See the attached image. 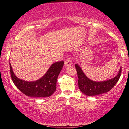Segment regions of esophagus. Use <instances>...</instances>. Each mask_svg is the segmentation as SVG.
I'll return each instance as SVG.
<instances>
[{
    "mask_svg": "<svg viewBox=\"0 0 129 129\" xmlns=\"http://www.w3.org/2000/svg\"><path fill=\"white\" fill-rule=\"evenodd\" d=\"M64 65L65 67H69V66H71L72 65V61L71 60V58L69 57H67L66 60H65L64 61Z\"/></svg>",
    "mask_w": 129,
    "mask_h": 129,
    "instance_id": "1",
    "label": "esophagus"
}]
</instances>
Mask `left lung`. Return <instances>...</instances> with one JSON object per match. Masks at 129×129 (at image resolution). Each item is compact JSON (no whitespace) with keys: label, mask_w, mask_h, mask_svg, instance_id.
<instances>
[{"label":"left lung","mask_w":129,"mask_h":129,"mask_svg":"<svg viewBox=\"0 0 129 129\" xmlns=\"http://www.w3.org/2000/svg\"><path fill=\"white\" fill-rule=\"evenodd\" d=\"M75 67L78 78V88L82 93L88 96L97 95L108 92L118 81L121 75L122 69L121 67L118 73L112 79L100 82L94 81L86 77L83 72L81 68L78 64H76Z\"/></svg>","instance_id":"8db88e82"}]
</instances>
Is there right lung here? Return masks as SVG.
I'll return each mask as SVG.
<instances>
[{"label": "right lung", "instance_id": "add662e5", "mask_svg": "<svg viewBox=\"0 0 129 129\" xmlns=\"http://www.w3.org/2000/svg\"><path fill=\"white\" fill-rule=\"evenodd\" d=\"M63 65V61L54 62L40 79L27 81L16 77L10 63L11 76L15 86L25 95L35 98L49 97L56 91L57 80Z\"/></svg>", "mask_w": 129, "mask_h": 129}]
</instances>
